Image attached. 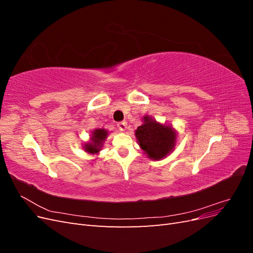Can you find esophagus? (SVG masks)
Listing matches in <instances>:
<instances>
[{
    "label": "esophagus",
    "mask_w": 253,
    "mask_h": 253,
    "mask_svg": "<svg viewBox=\"0 0 253 253\" xmlns=\"http://www.w3.org/2000/svg\"><path fill=\"white\" fill-rule=\"evenodd\" d=\"M117 126H118V128L120 129V131H126V126H127V122H126V121H121V122H118Z\"/></svg>",
    "instance_id": "1"
}]
</instances>
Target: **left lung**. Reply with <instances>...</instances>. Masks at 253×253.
I'll use <instances>...</instances> for the list:
<instances>
[{
    "label": "left lung",
    "mask_w": 253,
    "mask_h": 253,
    "mask_svg": "<svg viewBox=\"0 0 253 253\" xmlns=\"http://www.w3.org/2000/svg\"><path fill=\"white\" fill-rule=\"evenodd\" d=\"M135 136L148 158L159 160L174 150L176 132L171 126L162 125L150 116L143 117V124L137 127Z\"/></svg>",
    "instance_id": "obj_1"
}]
</instances>
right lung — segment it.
<instances>
[{
    "label": "right lung",
    "mask_w": 253,
    "mask_h": 253,
    "mask_svg": "<svg viewBox=\"0 0 253 253\" xmlns=\"http://www.w3.org/2000/svg\"><path fill=\"white\" fill-rule=\"evenodd\" d=\"M109 132L104 128H96L95 131L91 132L90 141L84 144V150L89 154H97L100 152L103 142L108 137Z\"/></svg>",
    "instance_id": "add662e5"
}]
</instances>
